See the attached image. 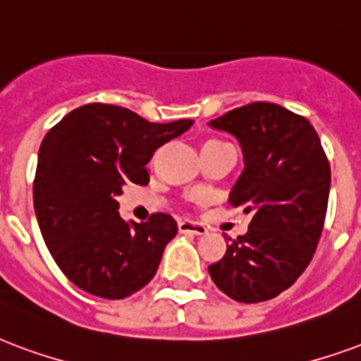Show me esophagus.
Masks as SVG:
<instances>
[{
	"mask_svg": "<svg viewBox=\"0 0 361 361\" xmlns=\"http://www.w3.org/2000/svg\"><path fill=\"white\" fill-rule=\"evenodd\" d=\"M178 228H180L181 233H191V235H202L207 233V228L199 224V221H191V220H181L178 224Z\"/></svg>",
	"mask_w": 361,
	"mask_h": 361,
	"instance_id": "esophagus-1",
	"label": "esophagus"
}]
</instances>
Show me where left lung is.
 I'll use <instances>...</instances> for the list:
<instances>
[{
    "instance_id": "left-lung-1",
    "label": "left lung",
    "mask_w": 361,
    "mask_h": 361,
    "mask_svg": "<svg viewBox=\"0 0 361 361\" xmlns=\"http://www.w3.org/2000/svg\"><path fill=\"white\" fill-rule=\"evenodd\" d=\"M210 126L241 141L245 170L229 204L252 220L208 274L237 302H264L289 289L316 252L329 201V160L310 120L276 103H248Z\"/></svg>"
}]
</instances>
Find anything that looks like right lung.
I'll use <instances>...</instances> for the list:
<instances>
[{
    "mask_svg": "<svg viewBox=\"0 0 361 361\" xmlns=\"http://www.w3.org/2000/svg\"><path fill=\"white\" fill-rule=\"evenodd\" d=\"M191 124H154L124 106L90 103L47 132L34 178V210L53 260L76 287L118 300L153 279L178 224L164 212L126 224L116 197L130 183H149L147 162L154 151Z\"/></svg>",
    "mask_w": 361,
    "mask_h": 361,
    "instance_id": "right-lung-1",
    "label": "right lung"
}]
</instances>
